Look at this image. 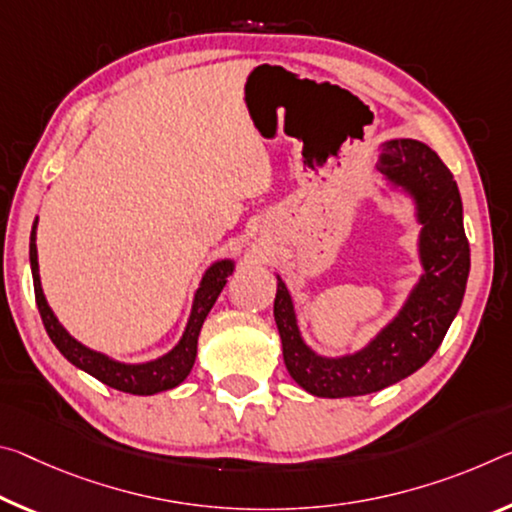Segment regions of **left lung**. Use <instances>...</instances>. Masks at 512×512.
Returning <instances> with one entry per match:
<instances>
[{"mask_svg": "<svg viewBox=\"0 0 512 512\" xmlns=\"http://www.w3.org/2000/svg\"><path fill=\"white\" fill-rule=\"evenodd\" d=\"M378 170L417 200L419 221L424 223L419 239L424 275L401 314L367 348L337 360L321 358L303 344L291 296L278 278L273 316L282 355L289 376L314 396H362L408 378L433 358L465 296L469 241L451 170L428 145L412 139L383 143Z\"/></svg>", "mask_w": 512, "mask_h": 512, "instance_id": "obj_1", "label": "left lung"}]
</instances>
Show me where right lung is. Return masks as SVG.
<instances>
[{
    "label": "right lung",
    "instance_id": "obj_1",
    "mask_svg": "<svg viewBox=\"0 0 512 512\" xmlns=\"http://www.w3.org/2000/svg\"><path fill=\"white\" fill-rule=\"evenodd\" d=\"M36 225H38V218L34 221V227H31V241H29V259H31V275H34L36 305H38L40 319H43L47 335H50L54 346L63 353V358L70 360L75 367L84 369L86 373H91V376L100 380V383L118 389V392L150 396V394L164 392V389H173L180 385L193 369V362H196L198 335H200L202 323H205L209 310L214 307L218 294L223 291L227 275H230L234 269L230 259H223V262H216L214 266H209V271L200 282V289L196 291L191 319L186 323V330L180 339V344H177L173 351L166 353L164 358L145 362V364H123L107 358V355L91 351V348H86L84 344H79L77 339H72L66 332V328L56 321L54 312L50 310V305H47V300L43 296V287H40Z\"/></svg>",
    "mask_w": 512,
    "mask_h": 512
}]
</instances>
